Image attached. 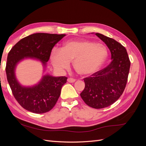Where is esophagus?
<instances>
[{
    "label": "esophagus",
    "mask_w": 146,
    "mask_h": 146,
    "mask_svg": "<svg viewBox=\"0 0 146 146\" xmlns=\"http://www.w3.org/2000/svg\"><path fill=\"white\" fill-rule=\"evenodd\" d=\"M76 79L72 78H68V82H69V83H74V82H76Z\"/></svg>",
    "instance_id": "esophagus-1"
}]
</instances>
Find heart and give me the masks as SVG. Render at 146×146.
Instances as JSON below:
<instances>
[{
    "label": "heart",
    "mask_w": 146,
    "mask_h": 146,
    "mask_svg": "<svg viewBox=\"0 0 146 146\" xmlns=\"http://www.w3.org/2000/svg\"><path fill=\"white\" fill-rule=\"evenodd\" d=\"M108 56L106 47L86 39L70 40L63 44L60 48L54 47L50 60L53 67L60 73L69 68L72 61L76 71L83 76H90L105 63Z\"/></svg>",
    "instance_id": "b5f03b06"
}]
</instances>
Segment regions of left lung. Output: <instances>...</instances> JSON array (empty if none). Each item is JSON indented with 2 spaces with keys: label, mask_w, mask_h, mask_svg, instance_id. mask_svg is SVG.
I'll list each match as a JSON object with an SVG mask.
<instances>
[{
  "label": "left lung",
  "mask_w": 146,
  "mask_h": 146,
  "mask_svg": "<svg viewBox=\"0 0 146 146\" xmlns=\"http://www.w3.org/2000/svg\"><path fill=\"white\" fill-rule=\"evenodd\" d=\"M111 52V62L108 66L83 79L85 89L80 96L92 108L100 109L114 104L121 97L127 85L130 61L126 48L114 39L97 33Z\"/></svg>",
  "instance_id": "left-lung-1"
}]
</instances>
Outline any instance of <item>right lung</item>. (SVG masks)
<instances>
[{
  "instance_id": "obj_1",
  "label": "right lung",
  "mask_w": 146,
  "mask_h": 146,
  "mask_svg": "<svg viewBox=\"0 0 146 146\" xmlns=\"http://www.w3.org/2000/svg\"><path fill=\"white\" fill-rule=\"evenodd\" d=\"M64 36V34L34 33L21 39L8 53L5 68L7 80L15 99L27 111L41 114L51 110L58 100L61 88L68 77L46 75L38 85L22 86L15 77L16 66L25 58H36L45 66L49 60L51 50Z\"/></svg>"
}]
</instances>
